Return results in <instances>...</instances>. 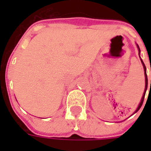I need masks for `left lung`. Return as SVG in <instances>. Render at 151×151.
I'll use <instances>...</instances> for the list:
<instances>
[{
	"mask_svg": "<svg viewBox=\"0 0 151 151\" xmlns=\"http://www.w3.org/2000/svg\"><path fill=\"white\" fill-rule=\"evenodd\" d=\"M137 48H138V51H139V54H140V48L139 47H138V45H137ZM141 61H142V63L143 65V68H144V71H145V79H146V87H145V91H144V93H143V95H142V100H141V102H140L139 105H138V107H137V110L135 111V112L134 113H136L137 111L139 110L140 108H141V107H142V105L143 104V101H144V98H145V95H146V90H147V85H148V79H147V75H146V66H145V65H144V63H143L142 60L141 59ZM151 70V69H150ZM150 86H151V80H150Z\"/></svg>",
	"mask_w": 151,
	"mask_h": 151,
	"instance_id": "8db88e82",
	"label": "left lung"
}]
</instances>
